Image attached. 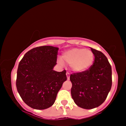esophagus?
<instances>
[{
  "mask_svg": "<svg viewBox=\"0 0 126 126\" xmlns=\"http://www.w3.org/2000/svg\"><path fill=\"white\" fill-rule=\"evenodd\" d=\"M66 74L67 79H68V80H69V77H70V74H69V72H66Z\"/></svg>",
  "mask_w": 126,
  "mask_h": 126,
  "instance_id": "esophagus-1",
  "label": "esophagus"
}]
</instances>
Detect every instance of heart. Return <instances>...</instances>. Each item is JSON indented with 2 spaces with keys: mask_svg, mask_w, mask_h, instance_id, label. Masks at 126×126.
Segmentation results:
<instances>
[{
  "mask_svg": "<svg viewBox=\"0 0 126 126\" xmlns=\"http://www.w3.org/2000/svg\"><path fill=\"white\" fill-rule=\"evenodd\" d=\"M62 58L66 63L71 64L74 71L83 72L92 66L94 54L90 49L72 48L63 53Z\"/></svg>",
  "mask_w": 126,
  "mask_h": 126,
  "instance_id": "heart-1",
  "label": "heart"
}]
</instances>
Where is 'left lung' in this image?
<instances>
[{
    "instance_id": "8db88e82",
    "label": "left lung",
    "mask_w": 126,
    "mask_h": 126,
    "mask_svg": "<svg viewBox=\"0 0 126 126\" xmlns=\"http://www.w3.org/2000/svg\"><path fill=\"white\" fill-rule=\"evenodd\" d=\"M94 55L92 66L83 72L70 76L71 93L74 102L81 108L92 109L106 99L112 85L111 67L106 56L91 48Z\"/></svg>"
}]
</instances>
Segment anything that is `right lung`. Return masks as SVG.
I'll use <instances>...</instances> for the list:
<instances>
[{
	"label": "right lung",
	"instance_id": "add662e5",
	"mask_svg": "<svg viewBox=\"0 0 126 126\" xmlns=\"http://www.w3.org/2000/svg\"><path fill=\"white\" fill-rule=\"evenodd\" d=\"M58 47L44 46L33 48L19 63L16 88L27 105L44 110L55 102L57 93L66 80V70L57 72Z\"/></svg>",
	"mask_w": 126,
	"mask_h": 126
}]
</instances>
